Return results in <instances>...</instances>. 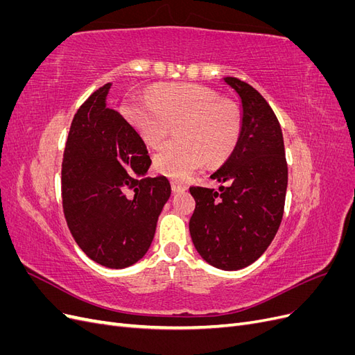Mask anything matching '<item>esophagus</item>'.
<instances>
[{
	"instance_id": "34e87169",
	"label": "esophagus",
	"mask_w": 355,
	"mask_h": 355,
	"mask_svg": "<svg viewBox=\"0 0 355 355\" xmlns=\"http://www.w3.org/2000/svg\"><path fill=\"white\" fill-rule=\"evenodd\" d=\"M171 189H173V192H184L188 189V187L185 184H180V182H171Z\"/></svg>"
}]
</instances>
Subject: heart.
Segmentation results:
<instances>
[{"label": "heart", "mask_w": 355, "mask_h": 355, "mask_svg": "<svg viewBox=\"0 0 355 355\" xmlns=\"http://www.w3.org/2000/svg\"><path fill=\"white\" fill-rule=\"evenodd\" d=\"M121 114L151 148L163 145L170 125L178 124L179 142L167 144L154 157L158 173L175 180H187L206 161L210 166L223 163L241 133L237 105L192 83L159 84L149 90L148 99L125 101Z\"/></svg>", "instance_id": "obj_1"}]
</instances>
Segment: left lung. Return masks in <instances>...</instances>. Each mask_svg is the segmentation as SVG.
Here are the masks:
<instances>
[{
    "label": "left lung",
    "mask_w": 355,
    "mask_h": 355,
    "mask_svg": "<svg viewBox=\"0 0 355 355\" xmlns=\"http://www.w3.org/2000/svg\"><path fill=\"white\" fill-rule=\"evenodd\" d=\"M239 96V144L210 176L219 191L191 187L196 210L189 234L198 254L223 271H237L259 259L280 228L287 189L282 127L271 106L247 83L225 77Z\"/></svg>",
    "instance_id": "obj_1"
}]
</instances>
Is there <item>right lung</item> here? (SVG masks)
Listing matches in <instances>:
<instances>
[{
    "instance_id": "obj_1",
    "label": "right lung",
    "mask_w": 355,
    "mask_h": 355,
    "mask_svg": "<svg viewBox=\"0 0 355 355\" xmlns=\"http://www.w3.org/2000/svg\"><path fill=\"white\" fill-rule=\"evenodd\" d=\"M111 83L75 114L62 163L63 213L72 237L92 261L123 270L141 261L171 188L149 178L145 142L106 106Z\"/></svg>"
}]
</instances>
